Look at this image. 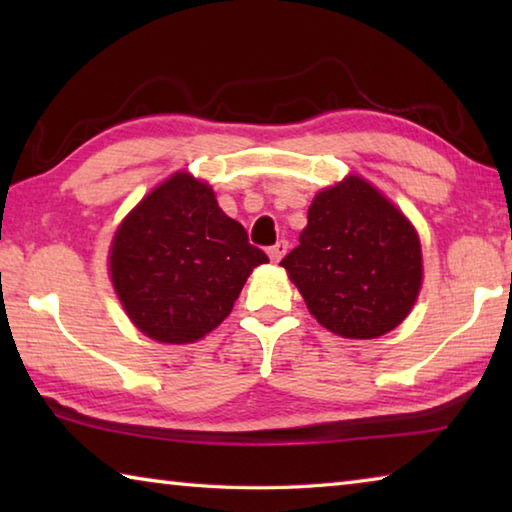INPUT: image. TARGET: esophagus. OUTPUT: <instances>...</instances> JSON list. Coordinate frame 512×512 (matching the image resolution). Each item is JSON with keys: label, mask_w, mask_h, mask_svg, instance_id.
I'll return each mask as SVG.
<instances>
[{"label": "esophagus", "mask_w": 512, "mask_h": 512, "mask_svg": "<svg viewBox=\"0 0 512 512\" xmlns=\"http://www.w3.org/2000/svg\"><path fill=\"white\" fill-rule=\"evenodd\" d=\"M287 248H289L287 241H277L275 246L268 248V257H271L273 262H280V259H282L284 255H287Z\"/></svg>", "instance_id": "1"}]
</instances>
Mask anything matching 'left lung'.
<instances>
[{
	"label": "left lung",
	"instance_id": "8db88e82",
	"mask_svg": "<svg viewBox=\"0 0 512 512\" xmlns=\"http://www.w3.org/2000/svg\"><path fill=\"white\" fill-rule=\"evenodd\" d=\"M307 309L345 339H377L409 316L422 284L409 219L363 178L320 192L300 244L282 259Z\"/></svg>",
	"mask_w": 512,
	"mask_h": 512
}]
</instances>
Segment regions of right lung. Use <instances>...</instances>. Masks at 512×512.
Here are the masks:
<instances>
[{"instance_id": "1", "label": "right lung", "mask_w": 512, "mask_h": 512, "mask_svg": "<svg viewBox=\"0 0 512 512\" xmlns=\"http://www.w3.org/2000/svg\"><path fill=\"white\" fill-rule=\"evenodd\" d=\"M268 257L189 173L155 187L119 225L110 275L128 318L160 343H192L230 314Z\"/></svg>"}]
</instances>
